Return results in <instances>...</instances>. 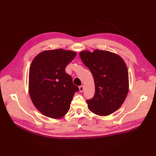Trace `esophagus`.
Wrapping results in <instances>:
<instances>
[{
	"label": "esophagus",
	"instance_id": "1",
	"mask_svg": "<svg viewBox=\"0 0 156 156\" xmlns=\"http://www.w3.org/2000/svg\"><path fill=\"white\" fill-rule=\"evenodd\" d=\"M83 90H84V86L83 85L80 86L79 87V91L81 92H83Z\"/></svg>",
	"mask_w": 156,
	"mask_h": 156
}]
</instances>
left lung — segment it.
<instances>
[{
	"label": "left lung",
	"instance_id": "8db88e82",
	"mask_svg": "<svg viewBox=\"0 0 156 156\" xmlns=\"http://www.w3.org/2000/svg\"><path fill=\"white\" fill-rule=\"evenodd\" d=\"M80 58L93 75L95 94L87 100L89 110L106 116L123 104L129 91V73L125 62L118 54L107 50H84Z\"/></svg>",
	"mask_w": 156,
	"mask_h": 156
}]
</instances>
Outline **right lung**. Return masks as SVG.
<instances>
[{
    "label": "right lung",
    "instance_id": "right-lung-1",
    "mask_svg": "<svg viewBox=\"0 0 156 156\" xmlns=\"http://www.w3.org/2000/svg\"><path fill=\"white\" fill-rule=\"evenodd\" d=\"M77 53L62 48L44 50L33 59L29 73V93L41 113L59 119L68 112L79 88L65 69Z\"/></svg>",
    "mask_w": 156,
    "mask_h": 156
}]
</instances>
